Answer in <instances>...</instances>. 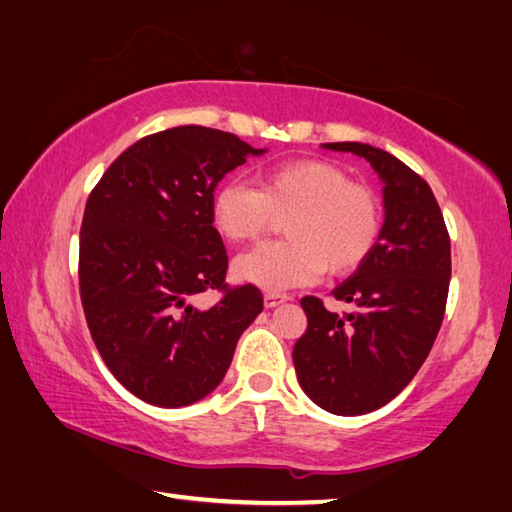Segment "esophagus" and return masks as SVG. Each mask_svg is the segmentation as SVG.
<instances>
[{
    "mask_svg": "<svg viewBox=\"0 0 512 512\" xmlns=\"http://www.w3.org/2000/svg\"><path fill=\"white\" fill-rule=\"evenodd\" d=\"M288 299H290L288 294H281V292H265V297H263L265 308H276V306H281V303H285Z\"/></svg>",
    "mask_w": 512,
    "mask_h": 512,
    "instance_id": "esophagus-1",
    "label": "esophagus"
}]
</instances>
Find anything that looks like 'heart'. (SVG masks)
Masks as SVG:
<instances>
[{"label": "heart", "mask_w": 512, "mask_h": 512, "mask_svg": "<svg viewBox=\"0 0 512 512\" xmlns=\"http://www.w3.org/2000/svg\"><path fill=\"white\" fill-rule=\"evenodd\" d=\"M209 206L215 231L231 242L258 240L274 218L285 215V240L233 263L240 281L272 292L308 283L321 272H353L369 258L382 231L378 193L324 159L285 161L261 170L256 186L222 182Z\"/></svg>", "instance_id": "b5f03b06"}]
</instances>
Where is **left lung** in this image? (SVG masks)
Wrapping results in <instances>:
<instances>
[{
	"label": "left lung",
	"mask_w": 512,
	"mask_h": 512,
	"mask_svg": "<svg viewBox=\"0 0 512 512\" xmlns=\"http://www.w3.org/2000/svg\"><path fill=\"white\" fill-rule=\"evenodd\" d=\"M324 148L364 157L384 182L378 245L357 272L333 290L351 312H330L303 297L306 333L292 360L306 396L337 416H360L387 405L414 380L441 330L452 256L441 206L407 164L369 143Z\"/></svg>",
	"instance_id": "1"
}]
</instances>
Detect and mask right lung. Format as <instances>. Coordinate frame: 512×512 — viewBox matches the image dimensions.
Here are the masks:
<instances>
[{
  "mask_svg": "<svg viewBox=\"0 0 512 512\" xmlns=\"http://www.w3.org/2000/svg\"><path fill=\"white\" fill-rule=\"evenodd\" d=\"M261 152L231 132L179 125L132 143L87 197L78 254L87 328L114 378L148 405L209 396L261 315L256 285L224 283L229 261L209 206L220 179ZM209 289L223 297L197 309Z\"/></svg>",
  "mask_w": 512,
  "mask_h": 512,
  "instance_id": "obj_1",
  "label": "right lung"
}]
</instances>
